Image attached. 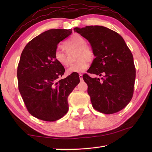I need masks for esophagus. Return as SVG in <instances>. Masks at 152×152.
I'll return each instance as SVG.
<instances>
[{
  "label": "esophagus",
  "mask_w": 152,
  "mask_h": 152,
  "mask_svg": "<svg viewBox=\"0 0 152 152\" xmlns=\"http://www.w3.org/2000/svg\"><path fill=\"white\" fill-rule=\"evenodd\" d=\"M79 78H80V80L81 81L82 80H83V78H82V74H79Z\"/></svg>",
  "instance_id": "esophagus-1"
}]
</instances>
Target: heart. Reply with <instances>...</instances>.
<instances>
[{
	"label": "heart",
	"mask_w": 152,
	"mask_h": 152,
	"mask_svg": "<svg viewBox=\"0 0 152 152\" xmlns=\"http://www.w3.org/2000/svg\"><path fill=\"white\" fill-rule=\"evenodd\" d=\"M86 43V39L82 35L76 33L70 36L64 43V48L68 52L76 49V59L78 60L67 69V74L83 72L88 68V60H93L94 55L91 48ZM53 55L56 61L60 65L68 66L69 64L68 53L60 46L56 49Z\"/></svg>",
	"instance_id": "heart-1"
}]
</instances>
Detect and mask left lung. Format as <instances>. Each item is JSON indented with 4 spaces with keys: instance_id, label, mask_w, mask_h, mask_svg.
<instances>
[{
    "instance_id": "left-lung-1",
    "label": "left lung",
    "mask_w": 152,
    "mask_h": 152,
    "mask_svg": "<svg viewBox=\"0 0 152 152\" xmlns=\"http://www.w3.org/2000/svg\"><path fill=\"white\" fill-rule=\"evenodd\" d=\"M74 30L88 41L94 52L95 58L87 72L101 76H82L92 107L104 114L119 112L133 97L135 68L132 52L121 36L107 27L94 25Z\"/></svg>"
}]
</instances>
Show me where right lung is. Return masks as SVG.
Segmentation results:
<instances>
[{
	"label": "right lung",
	"instance_id": "right-lung-1",
	"mask_svg": "<svg viewBox=\"0 0 152 152\" xmlns=\"http://www.w3.org/2000/svg\"><path fill=\"white\" fill-rule=\"evenodd\" d=\"M72 29H50L27 43L17 68L19 91L31 115L45 121L61 119L68 110V97L80 82L76 73L59 79L65 72L54 58L58 44Z\"/></svg>",
	"mask_w": 152,
	"mask_h": 152
}]
</instances>
